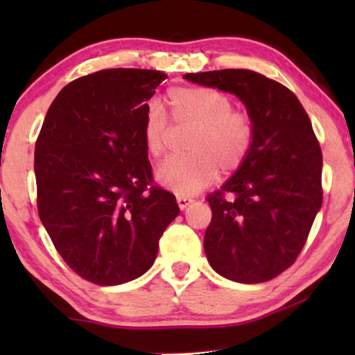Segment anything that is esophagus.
<instances>
[{"label": "esophagus", "instance_id": "1", "mask_svg": "<svg viewBox=\"0 0 355 355\" xmlns=\"http://www.w3.org/2000/svg\"><path fill=\"white\" fill-rule=\"evenodd\" d=\"M192 202H194V200L189 199V197H177V203H178L180 209H186Z\"/></svg>", "mask_w": 355, "mask_h": 355}]
</instances>
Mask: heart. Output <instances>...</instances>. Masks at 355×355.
I'll return each mask as SVG.
<instances>
[{
	"label": "heart",
	"mask_w": 355,
	"mask_h": 355,
	"mask_svg": "<svg viewBox=\"0 0 355 355\" xmlns=\"http://www.w3.org/2000/svg\"><path fill=\"white\" fill-rule=\"evenodd\" d=\"M169 119L175 130L192 128L186 139L189 153L172 156L156 169V180L180 197L194 196L222 173L241 167L254 148L255 122L248 111L235 110L227 94L211 87L177 86L166 92ZM148 156H164L173 129L158 106H150L142 125Z\"/></svg>",
	"instance_id": "b5f03b06"
}]
</instances>
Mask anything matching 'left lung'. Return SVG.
Wrapping results in <instances>:
<instances>
[{
  "label": "left lung",
  "mask_w": 355,
  "mask_h": 355,
  "mask_svg": "<svg viewBox=\"0 0 355 355\" xmlns=\"http://www.w3.org/2000/svg\"><path fill=\"white\" fill-rule=\"evenodd\" d=\"M188 81L235 94L255 122L254 148L207 197L213 218L203 248L222 277L261 284L296 261L322 205V153L296 95L245 69L186 73Z\"/></svg>",
  "instance_id": "obj_1"
}]
</instances>
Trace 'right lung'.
I'll return each instance as SVG.
<instances>
[{
    "mask_svg": "<svg viewBox=\"0 0 355 355\" xmlns=\"http://www.w3.org/2000/svg\"><path fill=\"white\" fill-rule=\"evenodd\" d=\"M158 70L105 69L69 83L48 107L34 152L37 211L71 271L95 285L147 272L177 218L175 196L153 184L144 147Z\"/></svg>",
    "mask_w": 355,
    "mask_h": 355,
    "instance_id": "right-lung-1",
    "label": "right lung"
}]
</instances>
